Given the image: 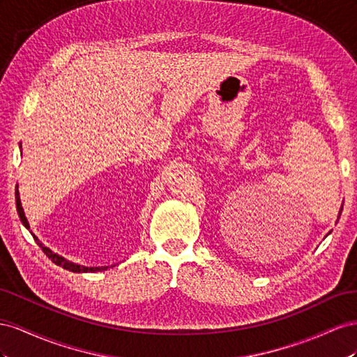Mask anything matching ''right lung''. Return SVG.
<instances>
[{
  "label": "right lung",
  "mask_w": 357,
  "mask_h": 357,
  "mask_svg": "<svg viewBox=\"0 0 357 357\" xmlns=\"http://www.w3.org/2000/svg\"><path fill=\"white\" fill-rule=\"evenodd\" d=\"M16 209H17V213H19V218H20V221H22V224H24V226H25L26 229H29V224H28V221H26V218H25L24 209H22V206H20V199H19V192H17V190H16ZM33 238H34V239H36V242L38 243V247H42L43 252L46 254V256H47L50 260H52L55 264H58V266L64 268V269H67V271H71V272H97V271H105V269H107L106 266H101V268H86V266H80V264H76V263H71V261L66 260L64 257H59L58 254L52 252V251H50L49 248L43 247L42 243H40V241H38L34 235H33Z\"/></svg>",
  "instance_id": "obj_1"
}]
</instances>
